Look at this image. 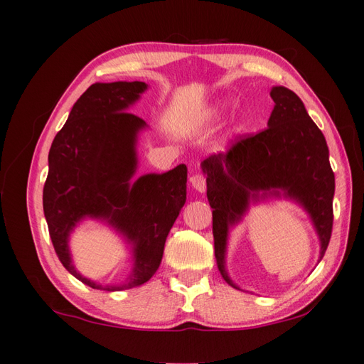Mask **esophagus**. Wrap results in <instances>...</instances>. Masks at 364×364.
Here are the masks:
<instances>
[{
	"mask_svg": "<svg viewBox=\"0 0 364 364\" xmlns=\"http://www.w3.org/2000/svg\"><path fill=\"white\" fill-rule=\"evenodd\" d=\"M191 184L193 186V189H197L198 192L206 191V176L197 173L191 176Z\"/></svg>",
	"mask_w": 364,
	"mask_h": 364,
	"instance_id": "obj_1",
	"label": "esophagus"
}]
</instances>
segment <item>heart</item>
<instances>
[{
  "instance_id": "b5f03b06",
  "label": "heart",
  "mask_w": 364,
  "mask_h": 364,
  "mask_svg": "<svg viewBox=\"0 0 364 364\" xmlns=\"http://www.w3.org/2000/svg\"><path fill=\"white\" fill-rule=\"evenodd\" d=\"M209 114H210V115H213V117H215V115L218 114V107H213V109L209 112Z\"/></svg>"
}]
</instances>
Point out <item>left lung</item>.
Wrapping results in <instances>:
<instances>
[{
	"mask_svg": "<svg viewBox=\"0 0 364 364\" xmlns=\"http://www.w3.org/2000/svg\"><path fill=\"white\" fill-rule=\"evenodd\" d=\"M275 102L267 127L240 138L226 154L201 163L212 210L218 271L238 289L226 271L229 228L241 220L250 203L283 197L301 204L320 238V259L329 246L333 223L335 176L321 130L307 115L296 93L283 86L271 90Z\"/></svg>",
	"mask_w": 364,
	"mask_h": 364,
	"instance_id": "1",
	"label": "left lung"
}]
</instances>
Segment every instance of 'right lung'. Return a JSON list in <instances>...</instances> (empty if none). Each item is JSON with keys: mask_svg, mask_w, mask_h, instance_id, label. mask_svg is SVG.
<instances>
[{"mask_svg": "<svg viewBox=\"0 0 364 364\" xmlns=\"http://www.w3.org/2000/svg\"><path fill=\"white\" fill-rule=\"evenodd\" d=\"M146 89L143 81L92 85L73 105L49 151L43 209L52 245L63 266L92 289L123 291L149 282L186 203L184 164L132 181L136 138L146 121L126 110ZM85 218L106 220L133 247L134 269L124 284L101 287L71 264L70 232Z\"/></svg>", "mask_w": 364, "mask_h": 364, "instance_id": "obj_1", "label": "right lung"}]
</instances>
